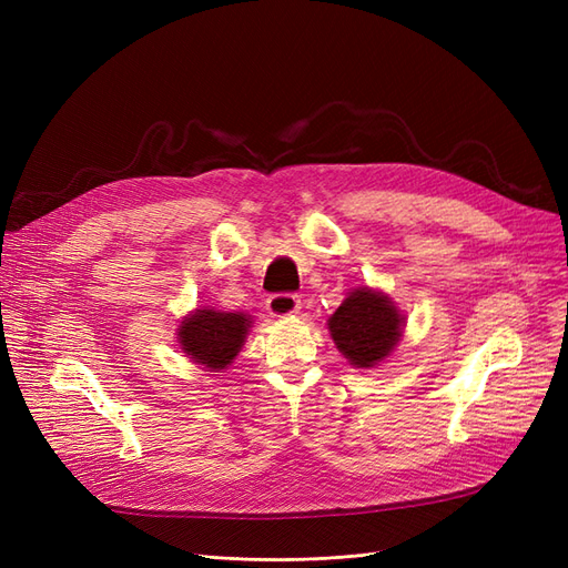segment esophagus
<instances>
[{
	"label": "esophagus",
	"instance_id": "obj_1",
	"mask_svg": "<svg viewBox=\"0 0 568 568\" xmlns=\"http://www.w3.org/2000/svg\"><path fill=\"white\" fill-rule=\"evenodd\" d=\"M301 311V298L294 294H274L267 298V313L272 317H291Z\"/></svg>",
	"mask_w": 568,
	"mask_h": 568
}]
</instances>
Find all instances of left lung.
Returning a JSON list of instances; mask_svg holds the SVG:
<instances>
[{
  "label": "left lung",
  "instance_id": "left-lung-1",
  "mask_svg": "<svg viewBox=\"0 0 568 568\" xmlns=\"http://www.w3.org/2000/svg\"><path fill=\"white\" fill-rule=\"evenodd\" d=\"M326 329L353 367L374 369L400 343L405 315L384 291L355 286L326 320Z\"/></svg>",
  "mask_w": 568,
  "mask_h": 568
}]
</instances>
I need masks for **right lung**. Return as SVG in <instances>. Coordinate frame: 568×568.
Masks as SVG:
<instances>
[{
	"mask_svg": "<svg viewBox=\"0 0 568 568\" xmlns=\"http://www.w3.org/2000/svg\"><path fill=\"white\" fill-rule=\"evenodd\" d=\"M253 326L248 313H227L215 307H196L178 324L182 353L205 372L227 369L242 353Z\"/></svg>",
	"mask_w": 568,
	"mask_h": 568,
	"instance_id": "1",
	"label": "right lung"
}]
</instances>
